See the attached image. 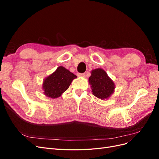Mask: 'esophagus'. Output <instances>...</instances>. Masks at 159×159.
Here are the masks:
<instances>
[{
  "label": "esophagus",
  "instance_id": "esophagus-1",
  "mask_svg": "<svg viewBox=\"0 0 159 159\" xmlns=\"http://www.w3.org/2000/svg\"><path fill=\"white\" fill-rule=\"evenodd\" d=\"M78 76H81V77H85V73H82V74L78 73Z\"/></svg>",
  "mask_w": 159,
  "mask_h": 159
}]
</instances>
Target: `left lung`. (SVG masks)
<instances>
[{
  "label": "left lung",
  "instance_id": "left-lung-1",
  "mask_svg": "<svg viewBox=\"0 0 159 159\" xmlns=\"http://www.w3.org/2000/svg\"><path fill=\"white\" fill-rule=\"evenodd\" d=\"M89 82L93 95L101 99L108 98L114 91V83L103 69L98 68L91 71Z\"/></svg>",
  "mask_w": 159,
  "mask_h": 159
}]
</instances>
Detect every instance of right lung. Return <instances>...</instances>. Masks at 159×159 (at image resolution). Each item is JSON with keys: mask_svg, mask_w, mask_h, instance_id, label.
Wrapping results in <instances>:
<instances>
[{"mask_svg": "<svg viewBox=\"0 0 159 159\" xmlns=\"http://www.w3.org/2000/svg\"><path fill=\"white\" fill-rule=\"evenodd\" d=\"M77 76L69 70L60 66L50 75L44 80L43 89L44 94L51 98H58L68 89L72 80Z\"/></svg>", "mask_w": 159, "mask_h": 159, "instance_id": "right-lung-1", "label": "right lung"}]
</instances>
